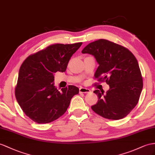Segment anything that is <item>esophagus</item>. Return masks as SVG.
<instances>
[{
	"label": "esophagus",
	"mask_w": 155,
	"mask_h": 155,
	"mask_svg": "<svg viewBox=\"0 0 155 155\" xmlns=\"http://www.w3.org/2000/svg\"><path fill=\"white\" fill-rule=\"evenodd\" d=\"M90 90L88 88H83V87H81L79 89V92L80 93H86V94H88L90 93Z\"/></svg>",
	"instance_id": "obj_1"
}]
</instances>
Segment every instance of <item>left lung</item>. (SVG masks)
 I'll use <instances>...</instances> for the list:
<instances>
[{"mask_svg":"<svg viewBox=\"0 0 155 155\" xmlns=\"http://www.w3.org/2000/svg\"><path fill=\"white\" fill-rule=\"evenodd\" d=\"M96 58L98 67L95 78L105 81L109 90L104 94L94 91L98 96L92 109L102 117L119 120L127 116L137 104L143 89V78L138 62L124 46L105 39L90 43L82 51Z\"/></svg>","mask_w":155,"mask_h":155,"instance_id":"left-lung-1","label":"left lung"}]
</instances>
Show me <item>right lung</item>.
Wrapping results in <instances>:
<instances>
[{"label": "right lung", "mask_w": 155, "mask_h": 155, "mask_svg": "<svg viewBox=\"0 0 155 155\" xmlns=\"http://www.w3.org/2000/svg\"><path fill=\"white\" fill-rule=\"evenodd\" d=\"M55 44L29 55L19 71L15 98L26 115L38 124L56 120L65 113L77 87L69 85L58 90L54 73L65 72L71 57L82 45Z\"/></svg>", "instance_id": "1"}]
</instances>
